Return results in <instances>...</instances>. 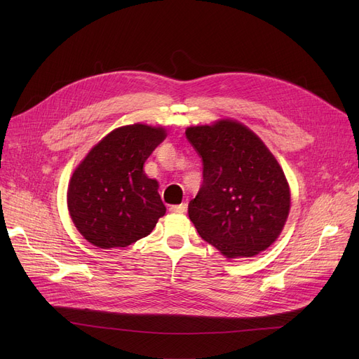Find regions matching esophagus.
<instances>
[{
    "label": "esophagus",
    "mask_w": 359,
    "mask_h": 359,
    "mask_svg": "<svg viewBox=\"0 0 359 359\" xmlns=\"http://www.w3.org/2000/svg\"><path fill=\"white\" fill-rule=\"evenodd\" d=\"M187 205L186 203H180V205H172L170 206V212H175V214H183L186 212Z\"/></svg>",
    "instance_id": "34e87169"
}]
</instances>
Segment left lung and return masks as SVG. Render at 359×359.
Masks as SVG:
<instances>
[{
  "mask_svg": "<svg viewBox=\"0 0 359 359\" xmlns=\"http://www.w3.org/2000/svg\"><path fill=\"white\" fill-rule=\"evenodd\" d=\"M186 138L203 164L202 186L187 208L199 236L229 259L266 250L291 206L284 170L268 147L231 119L187 128Z\"/></svg>",
  "mask_w": 359,
  "mask_h": 359,
  "instance_id": "8db88e82",
  "label": "left lung"
}]
</instances>
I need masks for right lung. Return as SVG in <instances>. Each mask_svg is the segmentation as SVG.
Here are the masks:
<instances>
[{"instance_id":"obj_1","label":"right lung","mask_w":359,"mask_h":359,"mask_svg":"<svg viewBox=\"0 0 359 359\" xmlns=\"http://www.w3.org/2000/svg\"><path fill=\"white\" fill-rule=\"evenodd\" d=\"M167 137L144 123L113 129L75 168L68 211L81 236L100 249L126 248L154 230L165 206L144 163Z\"/></svg>"}]
</instances>
